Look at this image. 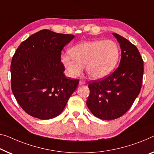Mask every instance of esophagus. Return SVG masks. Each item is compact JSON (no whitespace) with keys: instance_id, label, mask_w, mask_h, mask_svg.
Masks as SVG:
<instances>
[{"instance_id":"esophagus-1","label":"esophagus","mask_w":154,"mask_h":154,"mask_svg":"<svg viewBox=\"0 0 154 154\" xmlns=\"http://www.w3.org/2000/svg\"><path fill=\"white\" fill-rule=\"evenodd\" d=\"M85 84H86V82H85V81H84V80H80L79 85L80 86H81V85H85Z\"/></svg>"}]
</instances>
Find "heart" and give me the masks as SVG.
<instances>
[{"label": "heart", "instance_id": "obj_1", "mask_svg": "<svg viewBox=\"0 0 154 154\" xmlns=\"http://www.w3.org/2000/svg\"><path fill=\"white\" fill-rule=\"evenodd\" d=\"M69 52L62 54L61 61L70 76H79L85 67L87 74L93 79L110 74L120 55L117 44L110 40L82 42L72 47Z\"/></svg>", "mask_w": 154, "mask_h": 154}]
</instances>
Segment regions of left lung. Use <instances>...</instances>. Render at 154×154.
<instances>
[{
	"instance_id": "left-lung-1",
	"label": "left lung",
	"mask_w": 154,
	"mask_h": 154,
	"mask_svg": "<svg viewBox=\"0 0 154 154\" xmlns=\"http://www.w3.org/2000/svg\"><path fill=\"white\" fill-rule=\"evenodd\" d=\"M121 48L120 65L103 79L89 82L87 105L96 117L113 120L121 117L140 93L144 72L143 60L137 47L125 38L113 33Z\"/></svg>"
}]
</instances>
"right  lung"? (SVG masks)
I'll use <instances>...</instances> for the list:
<instances>
[{"label":"right lung","instance_id":"add662e5","mask_svg":"<svg viewBox=\"0 0 154 154\" xmlns=\"http://www.w3.org/2000/svg\"><path fill=\"white\" fill-rule=\"evenodd\" d=\"M74 35L42 29L21 42L11 63L12 93L25 112L41 120L63 112L79 85L63 74L61 51Z\"/></svg>","mask_w":154,"mask_h":154}]
</instances>
